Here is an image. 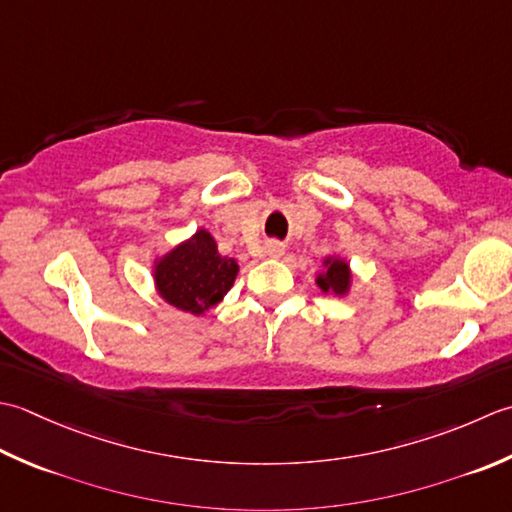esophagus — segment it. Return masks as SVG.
Returning a JSON list of instances; mask_svg holds the SVG:
<instances>
[{
    "mask_svg": "<svg viewBox=\"0 0 512 512\" xmlns=\"http://www.w3.org/2000/svg\"><path fill=\"white\" fill-rule=\"evenodd\" d=\"M265 254L267 256H271V258H280L285 254V245H280V243H269L267 247H265Z\"/></svg>",
    "mask_w": 512,
    "mask_h": 512,
    "instance_id": "esophagus-1",
    "label": "esophagus"
}]
</instances>
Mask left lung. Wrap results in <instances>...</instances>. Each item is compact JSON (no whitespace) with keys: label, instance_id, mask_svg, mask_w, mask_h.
I'll list each match as a JSON object with an SVG mask.
<instances>
[{"label":"left lung","instance_id":"left-lung-1","mask_svg":"<svg viewBox=\"0 0 512 512\" xmlns=\"http://www.w3.org/2000/svg\"><path fill=\"white\" fill-rule=\"evenodd\" d=\"M316 285L322 294H333L338 298L349 296L353 287V271L349 260L336 252L322 258V269L316 274Z\"/></svg>","mask_w":512,"mask_h":512}]
</instances>
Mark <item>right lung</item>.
<instances>
[{"mask_svg":"<svg viewBox=\"0 0 512 512\" xmlns=\"http://www.w3.org/2000/svg\"><path fill=\"white\" fill-rule=\"evenodd\" d=\"M238 263L218 254L214 236L205 227L159 254L152 263L156 294L185 314L205 316L234 287Z\"/></svg>","mask_w":512,"mask_h":512,"instance_id":"add662e5","label":"right lung"}]
</instances>
